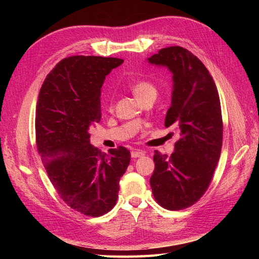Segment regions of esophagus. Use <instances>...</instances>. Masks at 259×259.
Returning <instances> with one entry per match:
<instances>
[{
    "label": "esophagus",
    "instance_id": "1",
    "mask_svg": "<svg viewBox=\"0 0 259 259\" xmlns=\"http://www.w3.org/2000/svg\"><path fill=\"white\" fill-rule=\"evenodd\" d=\"M145 156V152L141 151V150H134L131 152V157L133 158H140V157H144Z\"/></svg>",
    "mask_w": 259,
    "mask_h": 259
}]
</instances>
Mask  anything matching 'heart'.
Instances as JSON below:
<instances>
[{"label":"heart","instance_id":"b5f03b06","mask_svg":"<svg viewBox=\"0 0 259 259\" xmlns=\"http://www.w3.org/2000/svg\"><path fill=\"white\" fill-rule=\"evenodd\" d=\"M130 90L134 93L137 100L142 101L147 98H156L157 97V88L156 85L146 79H139L135 81L133 84L130 85ZM109 108H112V102H110Z\"/></svg>","mask_w":259,"mask_h":259}]
</instances>
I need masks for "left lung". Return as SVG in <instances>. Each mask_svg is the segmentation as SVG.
I'll use <instances>...</instances> for the list:
<instances>
[{
    "label": "left lung",
    "instance_id": "8db88e82",
    "mask_svg": "<svg viewBox=\"0 0 259 259\" xmlns=\"http://www.w3.org/2000/svg\"><path fill=\"white\" fill-rule=\"evenodd\" d=\"M148 61L172 73L171 106L164 125L180 130L171 156L155 151L150 186L159 205L180 210L199 200L211 183L223 146L221 100L209 71L187 49L163 48Z\"/></svg>",
    "mask_w": 259,
    "mask_h": 259
}]
</instances>
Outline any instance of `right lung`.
<instances>
[{
	"instance_id": "1",
	"label": "right lung",
	"mask_w": 259,
	"mask_h": 259,
	"mask_svg": "<svg viewBox=\"0 0 259 259\" xmlns=\"http://www.w3.org/2000/svg\"><path fill=\"white\" fill-rule=\"evenodd\" d=\"M122 59L74 56L61 60L43 82L35 112V139L49 179L61 199L99 217L117 203L119 181L131 155L120 146L102 153L89 129L101 119V87Z\"/></svg>"
}]
</instances>
